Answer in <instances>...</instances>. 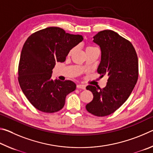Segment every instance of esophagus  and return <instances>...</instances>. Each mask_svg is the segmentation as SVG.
Returning a JSON list of instances; mask_svg holds the SVG:
<instances>
[{
  "mask_svg": "<svg viewBox=\"0 0 153 153\" xmlns=\"http://www.w3.org/2000/svg\"><path fill=\"white\" fill-rule=\"evenodd\" d=\"M77 88H80V89L85 90V89H86V86H85V85L77 84Z\"/></svg>",
  "mask_w": 153,
  "mask_h": 153,
  "instance_id": "1",
  "label": "esophagus"
}]
</instances>
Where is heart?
Segmentation results:
<instances>
[{
	"instance_id": "heart-1",
	"label": "heart",
	"mask_w": 153,
	"mask_h": 153,
	"mask_svg": "<svg viewBox=\"0 0 153 153\" xmlns=\"http://www.w3.org/2000/svg\"><path fill=\"white\" fill-rule=\"evenodd\" d=\"M95 48V47H93V46H88V47L86 48V50H88V49H91V48ZM74 49H72V50L70 51V53H71L72 52L74 51Z\"/></svg>"
}]
</instances>
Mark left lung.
Here are the masks:
<instances>
[{"label": "left lung", "instance_id": "left-lung-1", "mask_svg": "<svg viewBox=\"0 0 153 153\" xmlns=\"http://www.w3.org/2000/svg\"><path fill=\"white\" fill-rule=\"evenodd\" d=\"M93 38L101 51L97 71L108 80L102 89L86 86L94 97L86 108L92 115L104 117L118 109L131 94L138 78V60L131 43L113 30L101 31Z\"/></svg>", "mask_w": 153, "mask_h": 153}]
</instances>
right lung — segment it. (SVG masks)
<instances>
[{"mask_svg": "<svg viewBox=\"0 0 153 153\" xmlns=\"http://www.w3.org/2000/svg\"><path fill=\"white\" fill-rule=\"evenodd\" d=\"M83 40L57 27H46L30 35L21 53L18 80L23 92L33 107L55 113L64 107L66 96L76 85L70 80L52 79L56 62H64L72 48Z\"/></svg>", "mask_w": 153, "mask_h": 153, "instance_id": "add662e5", "label": "right lung"}]
</instances>
